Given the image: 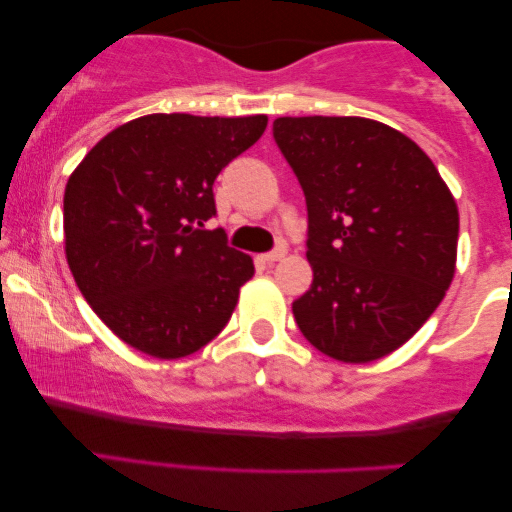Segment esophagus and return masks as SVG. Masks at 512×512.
<instances>
[{
  "mask_svg": "<svg viewBox=\"0 0 512 512\" xmlns=\"http://www.w3.org/2000/svg\"><path fill=\"white\" fill-rule=\"evenodd\" d=\"M286 257V248H276L272 252H267V255H262V260L267 264H274V262H281Z\"/></svg>",
  "mask_w": 512,
  "mask_h": 512,
  "instance_id": "esophagus-1",
  "label": "esophagus"
}]
</instances>
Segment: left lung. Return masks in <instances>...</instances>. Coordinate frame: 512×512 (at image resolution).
I'll return each mask as SVG.
<instances>
[{
	"label": "left lung",
	"mask_w": 512,
	"mask_h": 512,
	"mask_svg": "<svg viewBox=\"0 0 512 512\" xmlns=\"http://www.w3.org/2000/svg\"><path fill=\"white\" fill-rule=\"evenodd\" d=\"M274 139L308 207L313 284L293 317L342 363L409 342L448 291L460 214L419 144L368 117H276Z\"/></svg>",
	"instance_id": "1"
}]
</instances>
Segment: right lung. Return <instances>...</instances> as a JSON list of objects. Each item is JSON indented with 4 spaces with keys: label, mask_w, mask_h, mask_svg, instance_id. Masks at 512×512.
I'll list each match as a JSON object with an SVG mask.
<instances>
[{
    "label": "right lung",
    "mask_w": 512,
    "mask_h": 512,
    "mask_svg": "<svg viewBox=\"0 0 512 512\" xmlns=\"http://www.w3.org/2000/svg\"><path fill=\"white\" fill-rule=\"evenodd\" d=\"M264 129L267 115H144L105 134L69 175L64 255L125 344L170 361L231 320L255 264L204 221L216 214V175Z\"/></svg>",
    "instance_id": "obj_1"
}]
</instances>
